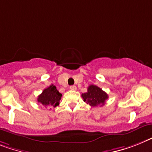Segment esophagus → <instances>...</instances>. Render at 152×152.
<instances>
[{"mask_svg":"<svg viewBox=\"0 0 152 152\" xmlns=\"http://www.w3.org/2000/svg\"><path fill=\"white\" fill-rule=\"evenodd\" d=\"M70 89L73 90V91H75V90L77 89V87H76L75 85H71V86H70Z\"/></svg>","mask_w":152,"mask_h":152,"instance_id":"esophagus-1","label":"esophagus"}]
</instances>
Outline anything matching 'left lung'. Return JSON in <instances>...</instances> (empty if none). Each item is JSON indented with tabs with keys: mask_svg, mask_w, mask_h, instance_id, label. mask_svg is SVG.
Here are the masks:
<instances>
[{
	"mask_svg": "<svg viewBox=\"0 0 152 152\" xmlns=\"http://www.w3.org/2000/svg\"><path fill=\"white\" fill-rule=\"evenodd\" d=\"M81 97L83 98L85 102L93 107L98 106L99 105H100V106H103L105 102L109 98L107 94L102 91V88L94 85H89L87 92L82 94Z\"/></svg>",
	"mask_w": 152,
	"mask_h": 152,
	"instance_id": "1",
	"label": "left lung"
}]
</instances>
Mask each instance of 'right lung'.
<instances>
[{
  "label": "right lung",
  "mask_w": 152,
  "mask_h": 152,
  "mask_svg": "<svg viewBox=\"0 0 152 152\" xmlns=\"http://www.w3.org/2000/svg\"><path fill=\"white\" fill-rule=\"evenodd\" d=\"M62 94L56 89L55 85H51L50 87L45 88L37 98V101L44 106L56 107L59 106Z\"/></svg>",
  "instance_id": "1"
}]
</instances>
